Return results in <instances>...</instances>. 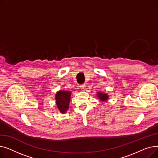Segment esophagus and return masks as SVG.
Masks as SVG:
<instances>
[{
    "instance_id": "obj_1",
    "label": "esophagus",
    "mask_w": 158,
    "mask_h": 158,
    "mask_svg": "<svg viewBox=\"0 0 158 158\" xmlns=\"http://www.w3.org/2000/svg\"><path fill=\"white\" fill-rule=\"evenodd\" d=\"M86 85L85 84H83V85H80V88H81V90H85L86 89Z\"/></svg>"
}]
</instances>
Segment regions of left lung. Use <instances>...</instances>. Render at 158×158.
Returning <instances> with one entry per match:
<instances>
[{"instance_id":"8db88e82","label":"left lung","mask_w":158,"mask_h":158,"mask_svg":"<svg viewBox=\"0 0 158 158\" xmlns=\"http://www.w3.org/2000/svg\"><path fill=\"white\" fill-rule=\"evenodd\" d=\"M98 97L101 99V101H106L107 99H108V95L105 94H102V93H98L97 94Z\"/></svg>"}]
</instances>
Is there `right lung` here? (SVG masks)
Listing matches in <instances>:
<instances>
[{
	"label": "right lung",
	"mask_w": 158,
	"mask_h": 158,
	"mask_svg": "<svg viewBox=\"0 0 158 158\" xmlns=\"http://www.w3.org/2000/svg\"><path fill=\"white\" fill-rule=\"evenodd\" d=\"M71 93L66 91H60L56 95V102L60 112L64 113L69 109Z\"/></svg>",
	"instance_id": "1"
}]
</instances>
